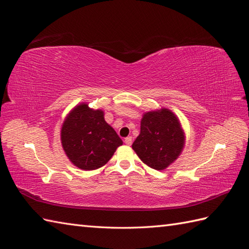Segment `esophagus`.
I'll return each mask as SVG.
<instances>
[{
	"mask_svg": "<svg viewBox=\"0 0 249 249\" xmlns=\"http://www.w3.org/2000/svg\"><path fill=\"white\" fill-rule=\"evenodd\" d=\"M124 143L126 145H131L132 144V137H126L124 139Z\"/></svg>",
	"mask_w": 249,
	"mask_h": 249,
	"instance_id": "1",
	"label": "esophagus"
}]
</instances>
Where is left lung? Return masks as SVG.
Masks as SVG:
<instances>
[{
	"label": "left lung",
	"instance_id": "8db88e82",
	"mask_svg": "<svg viewBox=\"0 0 249 249\" xmlns=\"http://www.w3.org/2000/svg\"><path fill=\"white\" fill-rule=\"evenodd\" d=\"M185 140L178 117L171 110L161 108L142 115L140 134L132 148L148 167L164 170L182 154Z\"/></svg>",
	"mask_w": 249,
	"mask_h": 249
}]
</instances>
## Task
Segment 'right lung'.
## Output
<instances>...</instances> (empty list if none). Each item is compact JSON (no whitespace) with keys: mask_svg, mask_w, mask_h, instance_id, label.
Masks as SVG:
<instances>
[{"mask_svg":"<svg viewBox=\"0 0 249 249\" xmlns=\"http://www.w3.org/2000/svg\"><path fill=\"white\" fill-rule=\"evenodd\" d=\"M104 115L103 110L81 103L70 111L62 124L63 150L80 169L94 170L104 166L117 147L123 145V140L106 123Z\"/></svg>","mask_w":249,"mask_h":249,"instance_id":"obj_1","label":"right lung"}]
</instances>
